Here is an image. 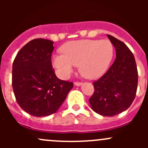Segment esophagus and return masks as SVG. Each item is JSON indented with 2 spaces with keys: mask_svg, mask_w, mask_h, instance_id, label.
<instances>
[{
  "mask_svg": "<svg viewBox=\"0 0 148 148\" xmlns=\"http://www.w3.org/2000/svg\"><path fill=\"white\" fill-rule=\"evenodd\" d=\"M82 84V82H74V85H76V86H81Z\"/></svg>",
  "mask_w": 148,
  "mask_h": 148,
  "instance_id": "obj_1",
  "label": "esophagus"
}]
</instances>
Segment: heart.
<instances>
[{
    "instance_id": "1",
    "label": "heart",
    "mask_w": 148,
    "mask_h": 148,
    "mask_svg": "<svg viewBox=\"0 0 148 148\" xmlns=\"http://www.w3.org/2000/svg\"><path fill=\"white\" fill-rule=\"evenodd\" d=\"M62 52L52 57V64L59 77L67 78L76 66L79 65L84 77L96 79L108 69L114 56V46L107 39L79 40L67 43Z\"/></svg>"
}]
</instances>
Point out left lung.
Returning <instances> with one entry per match:
<instances>
[{"label": "left lung", "instance_id": "left-lung-1", "mask_svg": "<svg viewBox=\"0 0 148 148\" xmlns=\"http://www.w3.org/2000/svg\"><path fill=\"white\" fill-rule=\"evenodd\" d=\"M116 50V59L108 71L94 82L95 92L89 101L102 116L117 115L127 110L135 99L138 73L133 53L122 41L107 35Z\"/></svg>", "mask_w": 148, "mask_h": 148}]
</instances>
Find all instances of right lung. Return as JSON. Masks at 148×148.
Returning <instances> with one entry per match:
<instances>
[{"label":"right lung","mask_w":148,"mask_h":148,"mask_svg":"<svg viewBox=\"0 0 148 148\" xmlns=\"http://www.w3.org/2000/svg\"><path fill=\"white\" fill-rule=\"evenodd\" d=\"M53 42L31 40L21 48L13 63L12 86L18 105L29 114L45 117L56 112L73 83L59 79L52 67Z\"/></svg>","instance_id":"add662e5"}]
</instances>
